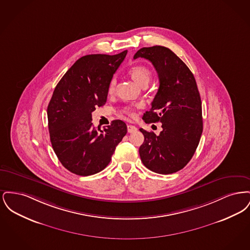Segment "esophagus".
<instances>
[{
    "label": "esophagus",
    "mask_w": 250,
    "mask_h": 250,
    "mask_svg": "<svg viewBox=\"0 0 250 250\" xmlns=\"http://www.w3.org/2000/svg\"><path fill=\"white\" fill-rule=\"evenodd\" d=\"M127 131H128V133H133V132L137 131V127H136L135 125H127Z\"/></svg>",
    "instance_id": "esophagus-1"
}]
</instances>
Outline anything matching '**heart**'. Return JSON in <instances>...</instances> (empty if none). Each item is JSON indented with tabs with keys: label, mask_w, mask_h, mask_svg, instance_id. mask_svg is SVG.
<instances>
[{
	"label": "heart",
	"mask_w": 250,
	"mask_h": 250,
	"mask_svg": "<svg viewBox=\"0 0 250 250\" xmlns=\"http://www.w3.org/2000/svg\"><path fill=\"white\" fill-rule=\"evenodd\" d=\"M129 74H130L131 78L134 80V82L139 85H143L144 83H149L151 78H152V72L151 70L144 66V65H134L129 69ZM116 81L115 79H111V81L109 82L108 84V93H112L114 91V87H115ZM123 112L125 114L133 116L134 115V111L133 108L130 107H125L123 109Z\"/></svg>",
	"instance_id": "obj_1"
}]
</instances>
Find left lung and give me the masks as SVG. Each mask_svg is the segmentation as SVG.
<instances>
[{"label": "left lung", "mask_w": 250, "mask_h": 250, "mask_svg": "<svg viewBox=\"0 0 250 250\" xmlns=\"http://www.w3.org/2000/svg\"><path fill=\"white\" fill-rule=\"evenodd\" d=\"M149 60L155 66L159 88L152 107L143 114L146 124H162L158 136L141 128L143 165L159 174L178 171L189 161L202 133V100L195 78L187 64L169 48L154 46L139 49L134 59Z\"/></svg>", "instance_id": "left-lung-1"}]
</instances>
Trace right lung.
Here are the masks:
<instances>
[{"label": "right lung", "instance_id": "add662e5", "mask_svg": "<svg viewBox=\"0 0 250 250\" xmlns=\"http://www.w3.org/2000/svg\"><path fill=\"white\" fill-rule=\"evenodd\" d=\"M126 53L85 55L54 89L47 110L50 142L62 165L72 173L88 176L103 170L127 132L121 120L103 130L92 123V112L105 105L109 82Z\"/></svg>", "mask_w": 250, "mask_h": 250}]
</instances>
